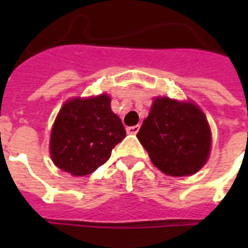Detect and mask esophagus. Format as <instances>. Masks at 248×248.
Masks as SVG:
<instances>
[{"instance_id":"1","label":"esophagus","mask_w":248,"mask_h":248,"mask_svg":"<svg viewBox=\"0 0 248 248\" xmlns=\"http://www.w3.org/2000/svg\"><path fill=\"white\" fill-rule=\"evenodd\" d=\"M140 128V124H135V126H130V127L126 128V131H127V134H134L135 135L136 132L139 131Z\"/></svg>"}]
</instances>
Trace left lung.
<instances>
[{
  "instance_id": "1",
  "label": "left lung",
  "mask_w": 248,
  "mask_h": 248,
  "mask_svg": "<svg viewBox=\"0 0 248 248\" xmlns=\"http://www.w3.org/2000/svg\"><path fill=\"white\" fill-rule=\"evenodd\" d=\"M136 136L152 163L170 176L196 173L211 151V130L200 107L167 96L153 100Z\"/></svg>"
}]
</instances>
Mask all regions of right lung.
<instances>
[{
	"mask_svg": "<svg viewBox=\"0 0 248 248\" xmlns=\"http://www.w3.org/2000/svg\"><path fill=\"white\" fill-rule=\"evenodd\" d=\"M126 136L110 97L101 93L73 97L56 116L50 138L52 162L73 176H83L104 165L112 149Z\"/></svg>",
	"mask_w": 248,
	"mask_h": 248,
	"instance_id": "1",
	"label": "right lung"
}]
</instances>
